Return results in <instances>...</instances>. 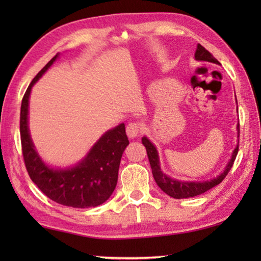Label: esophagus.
I'll use <instances>...</instances> for the list:
<instances>
[{"label": "esophagus", "mask_w": 261, "mask_h": 261, "mask_svg": "<svg viewBox=\"0 0 261 261\" xmlns=\"http://www.w3.org/2000/svg\"><path fill=\"white\" fill-rule=\"evenodd\" d=\"M141 131H143V126H141V123L139 121L130 122L126 126V134L129 136V138H136L141 134Z\"/></svg>", "instance_id": "34e87169"}]
</instances>
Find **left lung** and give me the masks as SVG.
<instances>
[{
	"label": "left lung",
	"mask_w": 261,
	"mask_h": 261,
	"mask_svg": "<svg viewBox=\"0 0 261 261\" xmlns=\"http://www.w3.org/2000/svg\"><path fill=\"white\" fill-rule=\"evenodd\" d=\"M194 57H196V60L198 61H207V62H213V63L220 64L219 61L216 60L205 47H202L200 43H198ZM238 131H240V124H238ZM141 141H143L144 146L146 147L149 165H151V168H152L153 177L155 179L159 188H160L163 192H166L168 196L176 198V199H182V198H190V197L198 196V194H201L206 191H208V190H211L212 188H214L218 184H220L224 178H226V176L228 175L229 171H230L238 153V145H237V147L232 153L230 162H229L228 166L226 167V170H224L223 173L220 176H218L216 178L207 180V182H180V180H176L168 177L167 175L162 173L160 169V163H159L156 148L154 147V145L151 143V141H149L146 137H144V138L141 139Z\"/></svg>",
	"instance_id": "1"
}]
</instances>
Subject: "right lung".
Returning <instances> with one entry per match:
<instances>
[{
	"instance_id": "obj_1",
	"label": "right lung",
	"mask_w": 261,
	"mask_h": 261,
	"mask_svg": "<svg viewBox=\"0 0 261 261\" xmlns=\"http://www.w3.org/2000/svg\"><path fill=\"white\" fill-rule=\"evenodd\" d=\"M48 62L26 90L20 107V141L24 163L30 178L43 194L57 204L87 208L108 199L117 184L122 154L129 145L125 125L122 123L101 137L87 156L78 166L65 170L48 168L35 152L28 126L29 98L31 88L56 60Z\"/></svg>"
}]
</instances>
